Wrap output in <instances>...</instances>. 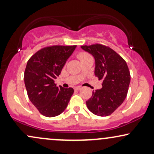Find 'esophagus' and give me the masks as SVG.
Listing matches in <instances>:
<instances>
[{
  "instance_id": "1",
  "label": "esophagus",
  "mask_w": 154,
  "mask_h": 154,
  "mask_svg": "<svg viewBox=\"0 0 154 154\" xmlns=\"http://www.w3.org/2000/svg\"><path fill=\"white\" fill-rule=\"evenodd\" d=\"M81 89H82V88H80V87H75V91H80Z\"/></svg>"
}]
</instances>
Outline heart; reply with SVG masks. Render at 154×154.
I'll return each mask as SVG.
<instances>
[{"mask_svg": "<svg viewBox=\"0 0 154 154\" xmlns=\"http://www.w3.org/2000/svg\"><path fill=\"white\" fill-rule=\"evenodd\" d=\"M77 57L78 59L80 60L81 62H83L85 61H87V60L89 59H93V57L91 54H89L87 52H85V51H82V52L79 53L77 54Z\"/></svg>", "mask_w": 154, "mask_h": 154, "instance_id": "obj_1", "label": "heart"}]
</instances>
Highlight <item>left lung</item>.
Here are the masks:
<instances>
[{"label":"left lung","mask_w":154,"mask_h":154,"mask_svg":"<svg viewBox=\"0 0 154 154\" xmlns=\"http://www.w3.org/2000/svg\"><path fill=\"white\" fill-rule=\"evenodd\" d=\"M81 48L95 58V75L99 80L103 79L101 89L93 91L91 98L86 101L88 109L95 115H110L128 95L130 82L128 64L109 46L97 43Z\"/></svg>","instance_id":"1"}]
</instances>
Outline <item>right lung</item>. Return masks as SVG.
I'll use <instances>...</instances> for the list:
<instances>
[{
    "label": "right lung",
    "mask_w": 154,
    "mask_h": 154,
    "mask_svg": "<svg viewBox=\"0 0 154 154\" xmlns=\"http://www.w3.org/2000/svg\"><path fill=\"white\" fill-rule=\"evenodd\" d=\"M77 45H52L37 51L28 60L24 84L29 99L42 115L54 117L66 109L74 93L72 88H58L55 79Z\"/></svg>",
    "instance_id": "add662e5"
}]
</instances>
